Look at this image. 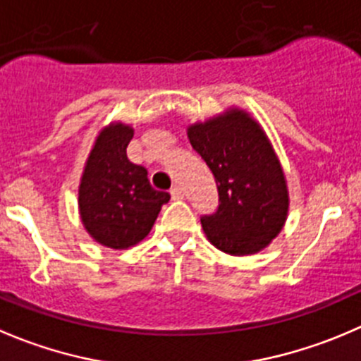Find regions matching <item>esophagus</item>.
<instances>
[{"label":"esophagus","mask_w":361,"mask_h":361,"mask_svg":"<svg viewBox=\"0 0 361 361\" xmlns=\"http://www.w3.org/2000/svg\"><path fill=\"white\" fill-rule=\"evenodd\" d=\"M183 190H181V187H178V185H174L173 188H171V197L174 199V201H180V199H183Z\"/></svg>","instance_id":"1"}]
</instances>
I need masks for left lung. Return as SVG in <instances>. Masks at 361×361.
<instances>
[{"mask_svg":"<svg viewBox=\"0 0 361 361\" xmlns=\"http://www.w3.org/2000/svg\"><path fill=\"white\" fill-rule=\"evenodd\" d=\"M188 139L219 190L216 212L201 216L212 245L231 255L268 247L284 227L289 195L264 130L245 111L229 109L188 127Z\"/></svg>","mask_w":361,"mask_h":361,"instance_id":"left-lung-1","label":"left lung"}]
</instances>
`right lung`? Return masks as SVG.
I'll return each mask as SVG.
<instances>
[{"mask_svg": "<svg viewBox=\"0 0 361 361\" xmlns=\"http://www.w3.org/2000/svg\"><path fill=\"white\" fill-rule=\"evenodd\" d=\"M134 128L111 123L93 145L79 185V212L93 240L128 248L148 236L160 208L171 199L149 185L148 171L132 164L127 146Z\"/></svg>", "mask_w": 361, "mask_h": 361, "instance_id": "add662e5", "label": "right lung"}]
</instances>
